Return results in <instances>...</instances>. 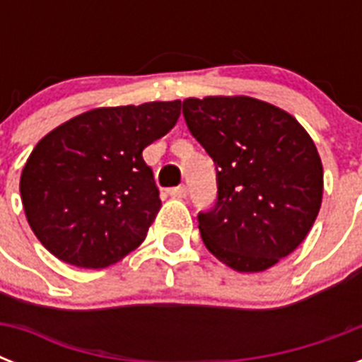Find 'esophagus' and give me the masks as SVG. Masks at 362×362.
<instances>
[{
	"label": "esophagus",
	"mask_w": 362,
	"mask_h": 362,
	"mask_svg": "<svg viewBox=\"0 0 362 362\" xmlns=\"http://www.w3.org/2000/svg\"><path fill=\"white\" fill-rule=\"evenodd\" d=\"M167 195H169V197H176V199L186 197V195H187V187L186 186L169 187V189H167Z\"/></svg>",
	"instance_id": "esophagus-1"
}]
</instances>
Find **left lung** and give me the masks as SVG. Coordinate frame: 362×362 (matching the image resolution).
<instances>
[{"mask_svg": "<svg viewBox=\"0 0 362 362\" xmlns=\"http://www.w3.org/2000/svg\"><path fill=\"white\" fill-rule=\"evenodd\" d=\"M187 129L216 165L218 197L201 210L204 246L238 272L270 269L306 238L323 195L314 141L291 115L259 99H186Z\"/></svg>", "mask_w": 362, "mask_h": 362, "instance_id": "8db88e82", "label": "left lung"}]
</instances>
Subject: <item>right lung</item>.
I'll list each match as a JSON object with an SVG mask.
<instances>
[{
  "mask_svg": "<svg viewBox=\"0 0 362 362\" xmlns=\"http://www.w3.org/2000/svg\"><path fill=\"white\" fill-rule=\"evenodd\" d=\"M180 105L88 110L37 142L20 195L48 252L81 269H105L141 246L161 206L142 150L175 127Z\"/></svg>",
  "mask_w": 362,
  "mask_h": 362,
  "instance_id": "1",
  "label": "right lung"
}]
</instances>
